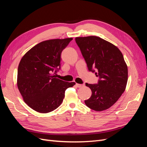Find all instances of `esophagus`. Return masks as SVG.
Instances as JSON below:
<instances>
[{"label": "esophagus", "instance_id": "obj_1", "mask_svg": "<svg viewBox=\"0 0 147 147\" xmlns=\"http://www.w3.org/2000/svg\"><path fill=\"white\" fill-rule=\"evenodd\" d=\"M75 85H76L78 88H81L83 87L84 86V84H78V83H76L75 84Z\"/></svg>", "mask_w": 147, "mask_h": 147}]
</instances>
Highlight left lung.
<instances>
[{
  "label": "left lung",
  "mask_w": 147,
  "mask_h": 147,
  "mask_svg": "<svg viewBox=\"0 0 147 147\" xmlns=\"http://www.w3.org/2000/svg\"><path fill=\"white\" fill-rule=\"evenodd\" d=\"M75 41L87 64L88 70L99 78L98 84L86 83L92 94L84 100L89 108L100 112L111 107L126 87L128 70L118 48L99 37H76Z\"/></svg>",
  "instance_id": "8db88e82"
}]
</instances>
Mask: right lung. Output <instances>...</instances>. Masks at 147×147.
I'll return each mask as SVG.
<instances>
[{"mask_svg": "<svg viewBox=\"0 0 147 147\" xmlns=\"http://www.w3.org/2000/svg\"><path fill=\"white\" fill-rule=\"evenodd\" d=\"M72 38L51 39L37 44L22 57L18 68L17 86L25 103L42 113L56 109L61 104L67 88L75 82L56 78L61 55Z\"/></svg>", "mask_w": 147, "mask_h": 147, "instance_id": "add662e5", "label": "right lung"}]
</instances>
